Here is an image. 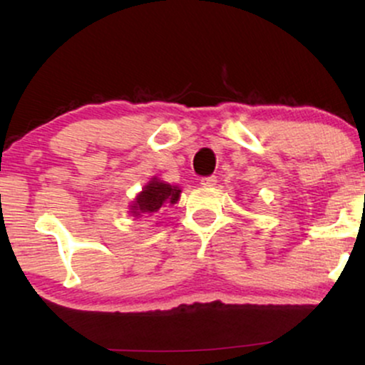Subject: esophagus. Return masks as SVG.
<instances>
[{"label": "esophagus", "instance_id": "obj_1", "mask_svg": "<svg viewBox=\"0 0 365 365\" xmlns=\"http://www.w3.org/2000/svg\"><path fill=\"white\" fill-rule=\"evenodd\" d=\"M216 183H217L216 177H206V178L200 180V185H202V187H215Z\"/></svg>", "mask_w": 365, "mask_h": 365}]
</instances>
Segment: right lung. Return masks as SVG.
<instances>
[{"mask_svg": "<svg viewBox=\"0 0 365 365\" xmlns=\"http://www.w3.org/2000/svg\"><path fill=\"white\" fill-rule=\"evenodd\" d=\"M180 190L178 185H170L168 182H163L158 177H153L142 187V190L135 195V199L130 204V216L133 217H149L154 216L161 207L173 206L180 200Z\"/></svg>", "mask_w": 365, "mask_h": 365, "instance_id": "add662e5", "label": "right lung"}]
</instances>
